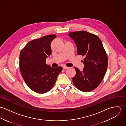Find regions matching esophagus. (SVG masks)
Segmentation results:
<instances>
[{"label":"esophagus","instance_id":"esophagus-1","mask_svg":"<svg viewBox=\"0 0 126 126\" xmlns=\"http://www.w3.org/2000/svg\"><path fill=\"white\" fill-rule=\"evenodd\" d=\"M68 68H69L68 67H67V66H63V69H64V70L67 69H68Z\"/></svg>","mask_w":126,"mask_h":126}]
</instances>
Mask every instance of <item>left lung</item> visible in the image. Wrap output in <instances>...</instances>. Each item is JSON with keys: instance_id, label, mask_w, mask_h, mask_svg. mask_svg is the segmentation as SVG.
I'll list each match as a JSON object with an SVG mask.
<instances>
[{"instance_id": "obj_1", "label": "left lung", "mask_w": 126, "mask_h": 126, "mask_svg": "<svg viewBox=\"0 0 126 126\" xmlns=\"http://www.w3.org/2000/svg\"><path fill=\"white\" fill-rule=\"evenodd\" d=\"M77 47L79 55L84 56L82 71L75 67L73 82L79 90L88 92L95 89L103 80L108 67V57L99 38L86 31L68 34Z\"/></svg>"}]
</instances>
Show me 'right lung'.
I'll return each mask as SVG.
<instances>
[{"label":"right lung","mask_w":126,"mask_h":126,"mask_svg":"<svg viewBox=\"0 0 126 126\" xmlns=\"http://www.w3.org/2000/svg\"><path fill=\"white\" fill-rule=\"evenodd\" d=\"M55 34L43 36L29 42L20 53L19 67L28 87L34 92L44 94L51 90L63 68H52L46 64L51 54V43Z\"/></svg>","instance_id":"add662e5"}]
</instances>
